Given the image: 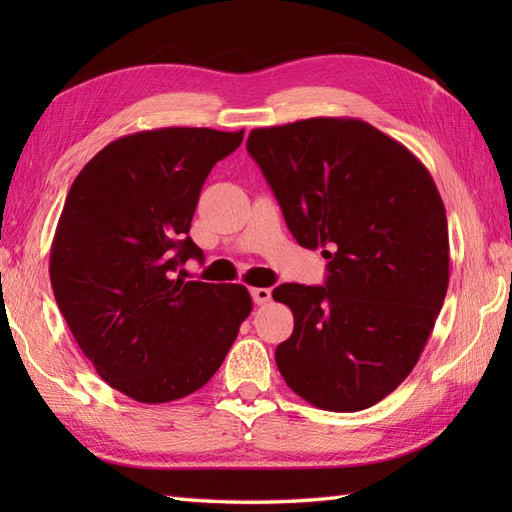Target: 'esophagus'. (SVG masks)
<instances>
[{"label":"esophagus","instance_id":"34e87169","mask_svg":"<svg viewBox=\"0 0 512 512\" xmlns=\"http://www.w3.org/2000/svg\"><path fill=\"white\" fill-rule=\"evenodd\" d=\"M250 295H253V301L257 306H266V303L273 299V290L270 288H253L250 290Z\"/></svg>","mask_w":512,"mask_h":512}]
</instances>
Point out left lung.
I'll use <instances>...</instances> for the list:
<instances>
[{"mask_svg":"<svg viewBox=\"0 0 512 512\" xmlns=\"http://www.w3.org/2000/svg\"><path fill=\"white\" fill-rule=\"evenodd\" d=\"M246 149L290 233L328 259L325 286L273 290L295 317L275 352L279 372L319 409L372 407L416 367L447 297L436 182L405 145L358 118L259 127Z\"/></svg>","mask_w":512,"mask_h":512,"instance_id":"1","label":"left lung"}]
</instances>
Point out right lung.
<instances>
[{
  "label": "right lung",
  "mask_w": 512,
  "mask_h": 512,
  "mask_svg": "<svg viewBox=\"0 0 512 512\" xmlns=\"http://www.w3.org/2000/svg\"><path fill=\"white\" fill-rule=\"evenodd\" d=\"M244 129L160 127L103 147L72 182L50 248L65 323L107 385L145 405L209 383L253 310L239 284L187 281L202 184Z\"/></svg>",
  "instance_id": "1"
}]
</instances>
